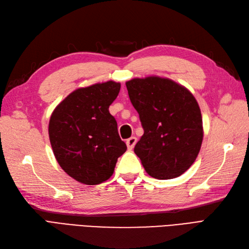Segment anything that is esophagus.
Returning <instances> with one entry per match:
<instances>
[{"instance_id":"34e87169","label":"esophagus","mask_w":249,"mask_h":249,"mask_svg":"<svg viewBox=\"0 0 249 249\" xmlns=\"http://www.w3.org/2000/svg\"><path fill=\"white\" fill-rule=\"evenodd\" d=\"M136 142H137V138L136 137H131V138H129L126 140V146H127V149H133L134 148V146H135V144H136Z\"/></svg>"}]
</instances>
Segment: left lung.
Wrapping results in <instances>:
<instances>
[{
	"label": "left lung",
	"mask_w": 249,
	"mask_h": 249,
	"mask_svg": "<svg viewBox=\"0 0 249 249\" xmlns=\"http://www.w3.org/2000/svg\"><path fill=\"white\" fill-rule=\"evenodd\" d=\"M125 85L144 130L134 148L143 167L158 179L183 175L196 159L203 137L195 97L175 81L156 76Z\"/></svg>",
	"instance_id": "8db88e82"
}]
</instances>
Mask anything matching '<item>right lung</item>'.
I'll list each match as a JSON object with an SVG mask.
<instances>
[{"label": "right lung", "instance_id": "1", "mask_svg": "<svg viewBox=\"0 0 249 249\" xmlns=\"http://www.w3.org/2000/svg\"><path fill=\"white\" fill-rule=\"evenodd\" d=\"M119 90L120 83L114 81L79 88L52 113L49 136L56 160L82 184L97 185L110 178L126 150L109 112Z\"/></svg>", "mask_w": 249, "mask_h": 249}]
</instances>
